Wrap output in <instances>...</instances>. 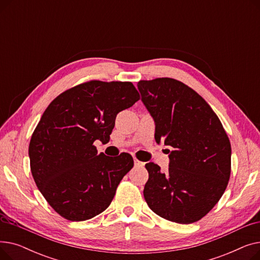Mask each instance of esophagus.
Masks as SVG:
<instances>
[{"label": "esophagus", "instance_id": "34e87169", "mask_svg": "<svg viewBox=\"0 0 260 260\" xmlns=\"http://www.w3.org/2000/svg\"><path fill=\"white\" fill-rule=\"evenodd\" d=\"M134 162H135V166L136 167H143L144 166V163L141 162L140 160H138L136 157H134Z\"/></svg>", "mask_w": 260, "mask_h": 260}]
</instances>
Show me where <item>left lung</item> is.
Returning a JSON list of instances; mask_svg holds the SVG:
<instances>
[{"label":"left lung","mask_w":260,"mask_h":260,"mask_svg":"<svg viewBox=\"0 0 260 260\" xmlns=\"http://www.w3.org/2000/svg\"><path fill=\"white\" fill-rule=\"evenodd\" d=\"M153 117L157 143L171 146L168 173L146 163L144 199L167 220H200L219 201L231 175V143L219 118L199 93L172 78L138 82Z\"/></svg>","instance_id":"obj_1"}]
</instances>
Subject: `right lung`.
<instances>
[{
    "label": "right lung",
    "instance_id": "add662e5",
    "mask_svg": "<svg viewBox=\"0 0 260 260\" xmlns=\"http://www.w3.org/2000/svg\"><path fill=\"white\" fill-rule=\"evenodd\" d=\"M139 99L132 82L91 80L45 109L29 143L30 170L41 194L65 219L87 220L111 204L134 159L98 154L93 142L107 143L117 114Z\"/></svg>",
    "mask_w": 260,
    "mask_h": 260
}]
</instances>
